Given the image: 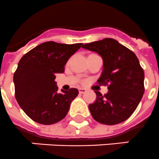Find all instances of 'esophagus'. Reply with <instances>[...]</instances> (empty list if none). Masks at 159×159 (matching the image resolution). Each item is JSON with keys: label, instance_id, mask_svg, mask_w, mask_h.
<instances>
[{"label": "esophagus", "instance_id": "34e87169", "mask_svg": "<svg viewBox=\"0 0 159 159\" xmlns=\"http://www.w3.org/2000/svg\"><path fill=\"white\" fill-rule=\"evenodd\" d=\"M87 90L85 89H84V88H80L79 89V93H85Z\"/></svg>", "mask_w": 159, "mask_h": 159}]
</instances>
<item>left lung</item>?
<instances>
[{
	"instance_id": "obj_1",
	"label": "left lung",
	"mask_w": 159,
	"mask_h": 159,
	"mask_svg": "<svg viewBox=\"0 0 159 159\" xmlns=\"http://www.w3.org/2000/svg\"><path fill=\"white\" fill-rule=\"evenodd\" d=\"M103 60V70L98 84L107 85L108 93L94 91L97 99L89 105L93 118L104 125L125 121L133 114L144 93V72L132 51L113 39L83 45Z\"/></svg>"
}]
</instances>
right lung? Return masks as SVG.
I'll return each instance as SVG.
<instances>
[{"mask_svg":"<svg viewBox=\"0 0 159 159\" xmlns=\"http://www.w3.org/2000/svg\"><path fill=\"white\" fill-rule=\"evenodd\" d=\"M82 46L46 42L20 59L14 74L15 98L32 120L52 125L66 116L79 90L71 88L58 93L54 80L56 74L64 72L67 61Z\"/></svg>","mask_w":159,"mask_h":159,"instance_id":"add662e5","label":"right lung"}]
</instances>
